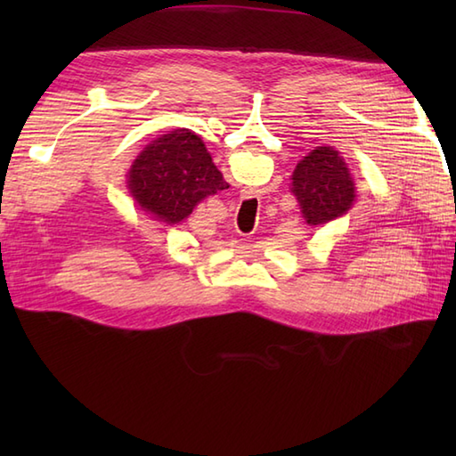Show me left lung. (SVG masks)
<instances>
[{"mask_svg":"<svg viewBox=\"0 0 456 456\" xmlns=\"http://www.w3.org/2000/svg\"><path fill=\"white\" fill-rule=\"evenodd\" d=\"M292 191L307 223L322 225L343 216L354 200V183L343 157L331 147H317L297 162Z\"/></svg>","mask_w":456,"mask_h":456,"instance_id":"8db88e82","label":"left lung"}]
</instances>
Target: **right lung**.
Masks as SVG:
<instances>
[{"label":"right lung","instance_id":"1","mask_svg":"<svg viewBox=\"0 0 456 456\" xmlns=\"http://www.w3.org/2000/svg\"><path fill=\"white\" fill-rule=\"evenodd\" d=\"M139 206L159 219L180 223L198 201L229 188L206 144L188 129H174L144 149L129 170Z\"/></svg>","mask_w":456,"mask_h":456}]
</instances>
